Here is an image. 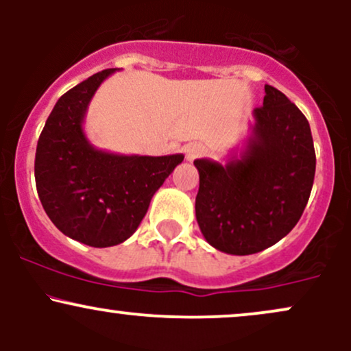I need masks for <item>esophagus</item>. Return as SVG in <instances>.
I'll use <instances>...</instances> for the list:
<instances>
[{"instance_id": "34e87169", "label": "esophagus", "mask_w": 351, "mask_h": 351, "mask_svg": "<svg viewBox=\"0 0 351 351\" xmlns=\"http://www.w3.org/2000/svg\"><path fill=\"white\" fill-rule=\"evenodd\" d=\"M204 153H206V148H204V145H201V143L188 145L186 150H184V155H186L188 162H193V160L199 158V156H203Z\"/></svg>"}]
</instances>
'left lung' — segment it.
<instances>
[{"instance_id":"8db88e82","label":"left lung","mask_w":351,"mask_h":351,"mask_svg":"<svg viewBox=\"0 0 351 351\" xmlns=\"http://www.w3.org/2000/svg\"><path fill=\"white\" fill-rule=\"evenodd\" d=\"M264 88L239 158L226 165L195 160L201 232L217 251L234 256L261 252L287 236L307 206L315 176L308 120L276 87Z\"/></svg>"}]
</instances>
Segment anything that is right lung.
<instances>
[{"instance_id":"obj_1","label":"right lung","mask_w":351,"mask_h":351,"mask_svg":"<svg viewBox=\"0 0 351 351\" xmlns=\"http://www.w3.org/2000/svg\"><path fill=\"white\" fill-rule=\"evenodd\" d=\"M114 72H97L67 90L36 148V188L44 211L62 234L92 247H110L134 234L156 189L184 158L181 153L115 155L88 143L82 128L88 102Z\"/></svg>"}]
</instances>
